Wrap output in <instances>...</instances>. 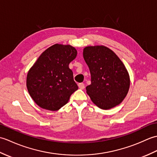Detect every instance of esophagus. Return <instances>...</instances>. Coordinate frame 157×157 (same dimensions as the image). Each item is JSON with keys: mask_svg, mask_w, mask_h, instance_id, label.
<instances>
[{"mask_svg": "<svg viewBox=\"0 0 157 157\" xmlns=\"http://www.w3.org/2000/svg\"><path fill=\"white\" fill-rule=\"evenodd\" d=\"M78 87H79V89H81V90L84 89V88H85L84 84H83V83H80V84H78Z\"/></svg>", "mask_w": 157, "mask_h": 157, "instance_id": "34e87169", "label": "esophagus"}]
</instances>
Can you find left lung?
<instances>
[{
  "label": "left lung",
  "mask_w": 157,
  "mask_h": 157,
  "mask_svg": "<svg viewBox=\"0 0 157 157\" xmlns=\"http://www.w3.org/2000/svg\"><path fill=\"white\" fill-rule=\"evenodd\" d=\"M83 56L91 74L86 92L94 104L107 110L119 105L127 96L130 79L117 55L105 46H86Z\"/></svg>",
  "instance_id": "8db88e82"
}]
</instances>
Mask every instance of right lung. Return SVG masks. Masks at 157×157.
Instances as JSON below:
<instances>
[{
	"instance_id": "add662e5",
	"label": "right lung",
	"mask_w": 157,
	"mask_h": 157,
	"mask_svg": "<svg viewBox=\"0 0 157 157\" xmlns=\"http://www.w3.org/2000/svg\"><path fill=\"white\" fill-rule=\"evenodd\" d=\"M77 53L71 45L55 44L43 52L29 69L26 86L29 95L40 107L57 111L78 90L73 71L69 67Z\"/></svg>"
}]
</instances>
